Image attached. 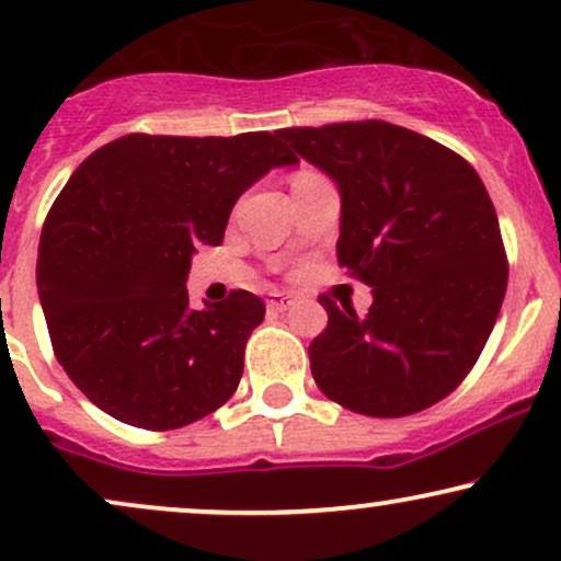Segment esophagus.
Listing matches in <instances>:
<instances>
[{
    "label": "esophagus",
    "instance_id": "esophagus-1",
    "mask_svg": "<svg viewBox=\"0 0 561 561\" xmlns=\"http://www.w3.org/2000/svg\"><path fill=\"white\" fill-rule=\"evenodd\" d=\"M266 305L272 310H287V308H293L295 305V295H289V293H272L266 297Z\"/></svg>",
    "mask_w": 561,
    "mask_h": 561
}]
</instances>
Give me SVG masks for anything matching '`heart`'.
<instances>
[{"label":"heart","instance_id":"b5f03b06","mask_svg":"<svg viewBox=\"0 0 561 561\" xmlns=\"http://www.w3.org/2000/svg\"><path fill=\"white\" fill-rule=\"evenodd\" d=\"M316 170H300V173H297L295 175V179H293V186H295V183H300V181H308V179H316Z\"/></svg>","mask_w":561,"mask_h":561}]
</instances>
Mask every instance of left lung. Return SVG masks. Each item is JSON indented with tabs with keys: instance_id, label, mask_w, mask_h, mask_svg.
I'll use <instances>...</instances> for the list:
<instances>
[{
	"instance_id": "1",
	"label": "left lung",
	"mask_w": 561,
	"mask_h": 561,
	"mask_svg": "<svg viewBox=\"0 0 561 561\" xmlns=\"http://www.w3.org/2000/svg\"><path fill=\"white\" fill-rule=\"evenodd\" d=\"M276 134L339 186V266L373 287L365 316L318 297L329 313L308 350L318 388L380 420L445 399L477 365L507 289L497 211L479 173L388 122Z\"/></svg>"
}]
</instances>
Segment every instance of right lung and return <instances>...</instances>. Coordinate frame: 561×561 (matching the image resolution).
<instances>
[{"label": "right lung", "mask_w": 561, "mask_h": 561, "mask_svg": "<svg viewBox=\"0 0 561 561\" xmlns=\"http://www.w3.org/2000/svg\"><path fill=\"white\" fill-rule=\"evenodd\" d=\"M295 162L268 131L126 134L75 170L44 222L35 282L56 359L98 409L162 432L236 393L266 308L232 289L191 310V256L222 243L245 188Z\"/></svg>", "instance_id": "obj_1"}]
</instances>
